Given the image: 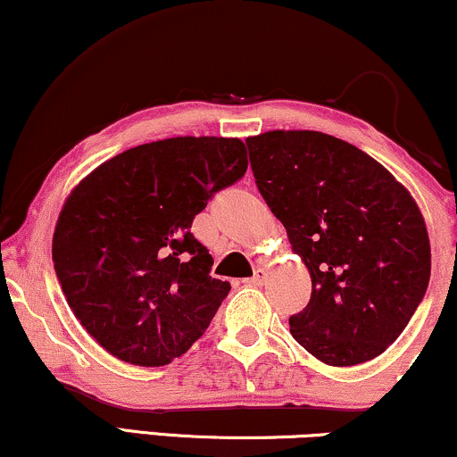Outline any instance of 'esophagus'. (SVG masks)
<instances>
[{"label":"esophagus","mask_w":457,"mask_h":457,"mask_svg":"<svg viewBox=\"0 0 457 457\" xmlns=\"http://www.w3.org/2000/svg\"><path fill=\"white\" fill-rule=\"evenodd\" d=\"M264 278H266V270H264V268H258V270L253 272V277L249 278L247 283L249 285H262V283H264Z\"/></svg>","instance_id":"esophagus-1"}]
</instances>
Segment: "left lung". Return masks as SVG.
<instances>
[{
  "label": "left lung",
  "mask_w": 457,
  "mask_h": 457,
  "mask_svg": "<svg viewBox=\"0 0 457 457\" xmlns=\"http://www.w3.org/2000/svg\"><path fill=\"white\" fill-rule=\"evenodd\" d=\"M258 191L312 277L289 318L299 345L330 366L377 358L427 293L430 245L403 185L352 143L316 130L247 137Z\"/></svg>",
  "instance_id": "8db88e82"
}]
</instances>
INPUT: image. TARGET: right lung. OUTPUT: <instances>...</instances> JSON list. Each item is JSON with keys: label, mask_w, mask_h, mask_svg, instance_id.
<instances>
[{"label": "right lung", "mask_w": 457, "mask_h": 457, "mask_svg": "<svg viewBox=\"0 0 457 457\" xmlns=\"http://www.w3.org/2000/svg\"><path fill=\"white\" fill-rule=\"evenodd\" d=\"M247 172L243 141L174 137L127 149L79 183L60 212L54 268L74 316L105 352L164 366L228 295L191 233L214 193Z\"/></svg>", "instance_id": "add662e5"}]
</instances>
